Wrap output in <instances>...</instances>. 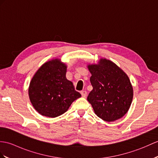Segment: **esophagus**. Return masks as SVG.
<instances>
[{
	"label": "esophagus",
	"instance_id": "34e87169",
	"mask_svg": "<svg viewBox=\"0 0 158 158\" xmlns=\"http://www.w3.org/2000/svg\"><path fill=\"white\" fill-rule=\"evenodd\" d=\"M81 94L82 97L85 98L87 96V91H81Z\"/></svg>",
	"mask_w": 158,
	"mask_h": 158
}]
</instances>
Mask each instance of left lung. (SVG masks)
<instances>
[{
	"mask_svg": "<svg viewBox=\"0 0 158 158\" xmlns=\"http://www.w3.org/2000/svg\"><path fill=\"white\" fill-rule=\"evenodd\" d=\"M93 89L87 96L96 114L104 120H118L129 110L133 96L130 80L112 61L101 59L88 66Z\"/></svg>",
	"mask_w": 158,
	"mask_h": 158,
	"instance_id": "1",
	"label": "left lung"
}]
</instances>
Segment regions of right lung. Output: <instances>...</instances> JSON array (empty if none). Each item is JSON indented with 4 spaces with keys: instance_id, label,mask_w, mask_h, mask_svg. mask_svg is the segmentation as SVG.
<instances>
[{
    "instance_id": "obj_1",
    "label": "right lung",
    "mask_w": 158,
    "mask_h": 158,
    "mask_svg": "<svg viewBox=\"0 0 158 158\" xmlns=\"http://www.w3.org/2000/svg\"><path fill=\"white\" fill-rule=\"evenodd\" d=\"M67 66L60 60L47 62L35 73L29 87V96L34 108L43 116L54 118L67 111L81 96L66 78Z\"/></svg>"
}]
</instances>
